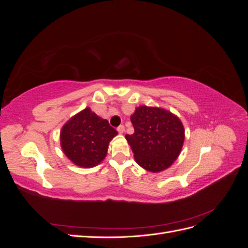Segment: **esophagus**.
Instances as JSON below:
<instances>
[{
	"label": "esophagus",
	"mask_w": 248,
	"mask_h": 248,
	"mask_svg": "<svg viewBox=\"0 0 248 248\" xmlns=\"http://www.w3.org/2000/svg\"><path fill=\"white\" fill-rule=\"evenodd\" d=\"M117 130H118V132L119 133H123L124 131H125V127H124V125H120L118 128H117Z\"/></svg>",
	"instance_id": "1"
}]
</instances>
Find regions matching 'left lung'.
I'll return each instance as SVG.
<instances>
[{
	"instance_id": "obj_1",
	"label": "left lung",
	"mask_w": 248,
	"mask_h": 248,
	"mask_svg": "<svg viewBox=\"0 0 248 248\" xmlns=\"http://www.w3.org/2000/svg\"><path fill=\"white\" fill-rule=\"evenodd\" d=\"M133 134L125 138L139 166L152 172L170 168L178 158L184 142V127L170 111L141 106L130 117Z\"/></svg>"
}]
</instances>
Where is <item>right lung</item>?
I'll return each mask as SVG.
<instances>
[{
	"mask_svg": "<svg viewBox=\"0 0 248 248\" xmlns=\"http://www.w3.org/2000/svg\"><path fill=\"white\" fill-rule=\"evenodd\" d=\"M117 134L108 120L86 108L63 126L60 140L64 154L74 164L93 168L107 156L109 141Z\"/></svg>",
	"mask_w": 248,
	"mask_h": 248,
	"instance_id": "obj_1",
	"label": "right lung"
}]
</instances>
